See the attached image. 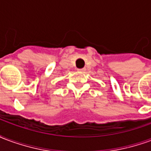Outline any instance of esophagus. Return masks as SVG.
I'll list each match as a JSON object with an SVG mask.
<instances>
[{
	"instance_id": "esophagus-1",
	"label": "esophagus",
	"mask_w": 151,
	"mask_h": 151,
	"mask_svg": "<svg viewBox=\"0 0 151 151\" xmlns=\"http://www.w3.org/2000/svg\"><path fill=\"white\" fill-rule=\"evenodd\" d=\"M79 72H84L86 70V69H78Z\"/></svg>"
}]
</instances>
